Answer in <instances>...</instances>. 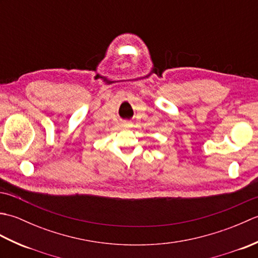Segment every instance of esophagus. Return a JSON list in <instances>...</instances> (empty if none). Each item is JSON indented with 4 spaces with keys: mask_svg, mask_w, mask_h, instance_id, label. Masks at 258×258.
<instances>
[{
    "mask_svg": "<svg viewBox=\"0 0 258 258\" xmlns=\"http://www.w3.org/2000/svg\"><path fill=\"white\" fill-rule=\"evenodd\" d=\"M122 126L124 128H128L131 126V123L130 122H124V123H122Z\"/></svg>",
    "mask_w": 258,
    "mask_h": 258,
    "instance_id": "obj_1",
    "label": "esophagus"
}]
</instances>
